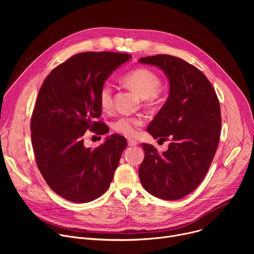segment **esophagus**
Wrapping results in <instances>:
<instances>
[{"label":"esophagus","instance_id":"esophagus-1","mask_svg":"<svg viewBox=\"0 0 254 254\" xmlns=\"http://www.w3.org/2000/svg\"><path fill=\"white\" fill-rule=\"evenodd\" d=\"M127 144H128L129 147H134V146H136V144H137V141L134 140V139H128L127 140Z\"/></svg>","mask_w":254,"mask_h":254}]
</instances>
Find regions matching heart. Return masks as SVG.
Returning a JSON list of instances; mask_svg holds the SVG:
<instances>
[{
  "mask_svg": "<svg viewBox=\"0 0 254 254\" xmlns=\"http://www.w3.org/2000/svg\"><path fill=\"white\" fill-rule=\"evenodd\" d=\"M123 82L141 98H146L149 103L156 102L158 98L161 79L154 71L147 68L134 69L123 77ZM98 102L103 111L112 110L114 104V90L110 83H104L98 93ZM143 126L140 118L121 117L113 123V128L117 132L127 136H135L138 128Z\"/></svg>",
  "mask_w": 254,
  "mask_h": 254,
  "instance_id": "obj_1",
  "label": "heart"
}]
</instances>
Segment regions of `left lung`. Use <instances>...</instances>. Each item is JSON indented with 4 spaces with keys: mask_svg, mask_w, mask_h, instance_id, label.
<instances>
[{
    "mask_svg": "<svg viewBox=\"0 0 254 254\" xmlns=\"http://www.w3.org/2000/svg\"><path fill=\"white\" fill-rule=\"evenodd\" d=\"M138 61L159 67L169 79L168 99L147 130L155 138H171L163 154L153 144H141L139 180L153 196L178 200L200 185L215 156L221 130L219 101L203 72L183 59L158 54Z\"/></svg>",
    "mask_w": 254,
    "mask_h": 254,
    "instance_id": "8db88e82",
    "label": "left lung"
}]
</instances>
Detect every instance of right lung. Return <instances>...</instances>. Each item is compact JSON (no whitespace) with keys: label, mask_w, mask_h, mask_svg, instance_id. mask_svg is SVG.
Listing matches in <instances>:
<instances>
[{"label":"right lung","mask_w":254,"mask_h":254,"mask_svg":"<svg viewBox=\"0 0 254 254\" xmlns=\"http://www.w3.org/2000/svg\"><path fill=\"white\" fill-rule=\"evenodd\" d=\"M131 58L116 52H82L54 68L44 80L31 119L37 167L62 198L87 203L111 185L126 137L107 136L95 149L84 146L87 129L104 134L98 93L113 72ZM99 130L97 131V129Z\"/></svg>","instance_id":"right-lung-1"}]
</instances>
